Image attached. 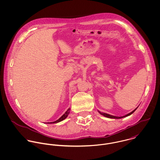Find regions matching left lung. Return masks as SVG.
<instances>
[{"label":"left lung","instance_id":"left-lung-1","mask_svg":"<svg viewBox=\"0 0 160 160\" xmlns=\"http://www.w3.org/2000/svg\"><path fill=\"white\" fill-rule=\"evenodd\" d=\"M138 108V107H137ZM137 108L135 109V110H134L132 112H131V113H128V114H127V115H126L125 116H123V117H115V116H112V115H109V114H107V113H101V112H99L101 115H104V117H106L107 118H117V119H119V118H123V117H128V116H129V115H131L136 109H137Z\"/></svg>","mask_w":160,"mask_h":160}]
</instances>
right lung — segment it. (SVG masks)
Here are the masks:
<instances>
[{
	"instance_id": "right-lung-1",
	"label": "right lung",
	"mask_w": 160,
	"mask_h": 160,
	"mask_svg": "<svg viewBox=\"0 0 160 160\" xmlns=\"http://www.w3.org/2000/svg\"><path fill=\"white\" fill-rule=\"evenodd\" d=\"M70 110H71V109L69 108V109L66 112V113H65L61 118H59L58 120H56V121H55V122H53L48 123H58V122H60L62 121L63 120H64L65 118H66V117L68 116V115H69V112H70Z\"/></svg>"
}]
</instances>
